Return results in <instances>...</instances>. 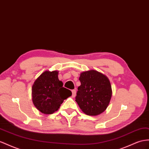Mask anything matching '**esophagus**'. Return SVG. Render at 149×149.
Instances as JSON below:
<instances>
[{
  "mask_svg": "<svg viewBox=\"0 0 149 149\" xmlns=\"http://www.w3.org/2000/svg\"><path fill=\"white\" fill-rule=\"evenodd\" d=\"M72 97H74L75 96V95H76V91L75 89L72 90Z\"/></svg>",
  "mask_w": 149,
  "mask_h": 149,
  "instance_id": "esophagus-1",
  "label": "esophagus"
}]
</instances>
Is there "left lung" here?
Returning a JSON list of instances; mask_svg holds the SVG:
<instances>
[{
    "instance_id": "8db88e82",
    "label": "left lung",
    "mask_w": 149,
    "mask_h": 149,
    "mask_svg": "<svg viewBox=\"0 0 149 149\" xmlns=\"http://www.w3.org/2000/svg\"><path fill=\"white\" fill-rule=\"evenodd\" d=\"M75 101L85 114L96 116L107 108L112 96L108 78L96 70L83 72L80 75Z\"/></svg>"
}]
</instances>
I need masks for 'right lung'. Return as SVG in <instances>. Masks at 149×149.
Wrapping results in <instances>:
<instances>
[{"instance_id": "right-lung-1", "label": "right lung", "mask_w": 149, "mask_h": 149, "mask_svg": "<svg viewBox=\"0 0 149 149\" xmlns=\"http://www.w3.org/2000/svg\"><path fill=\"white\" fill-rule=\"evenodd\" d=\"M58 71L47 70L42 73L32 87V100L40 112L45 114L56 111L65 100L72 96V92L63 87L59 81Z\"/></svg>"}]
</instances>
